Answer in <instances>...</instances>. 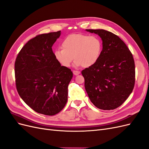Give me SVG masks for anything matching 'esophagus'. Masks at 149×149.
Returning <instances> with one entry per match:
<instances>
[{
  "mask_svg": "<svg viewBox=\"0 0 149 149\" xmlns=\"http://www.w3.org/2000/svg\"><path fill=\"white\" fill-rule=\"evenodd\" d=\"M73 73L74 75H78L80 73V71H76V70H73Z\"/></svg>",
  "mask_w": 149,
  "mask_h": 149,
  "instance_id": "34e87169",
  "label": "esophagus"
}]
</instances>
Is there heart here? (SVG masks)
<instances>
[{"instance_id": "b5f03b06", "label": "heart", "mask_w": 149, "mask_h": 149, "mask_svg": "<svg viewBox=\"0 0 149 149\" xmlns=\"http://www.w3.org/2000/svg\"><path fill=\"white\" fill-rule=\"evenodd\" d=\"M62 48L56 49L55 57L64 67H69L74 58V66L88 68L100 59L102 43L97 36L84 34H71L62 42Z\"/></svg>"}]
</instances>
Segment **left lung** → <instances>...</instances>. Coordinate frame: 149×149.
I'll use <instances>...</instances> for the list:
<instances>
[{
    "mask_svg": "<svg viewBox=\"0 0 149 149\" xmlns=\"http://www.w3.org/2000/svg\"><path fill=\"white\" fill-rule=\"evenodd\" d=\"M101 38L102 49L94 65L81 71L91 102L102 110L121 106L132 92L135 63L132 54L118 36L102 29H86Z\"/></svg>",
    "mask_w": 149,
    "mask_h": 149,
    "instance_id": "8db88e82",
    "label": "left lung"
}]
</instances>
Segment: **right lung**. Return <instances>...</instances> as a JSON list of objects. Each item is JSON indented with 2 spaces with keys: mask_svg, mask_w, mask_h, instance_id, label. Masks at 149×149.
Here are the masks:
<instances>
[{
  "mask_svg": "<svg viewBox=\"0 0 149 149\" xmlns=\"http://www.w3.org/2000/svg\"><path fill=\"white\" fill-rule=\"evenodd\" d=\"M60 35L58 31L36 36L21 49L15 62L18 93L31 109L44 115H55L63 109L73 78V72L61 66L52 50Z\"/></svg>",
  "mask_w": 149,
  "mask_h": 149,
  "instance_id": "right-lung-1",
  "label": "right lung"
}]
</instances>
